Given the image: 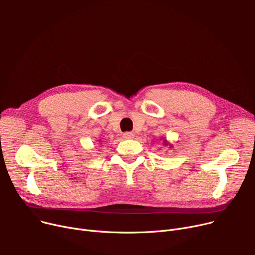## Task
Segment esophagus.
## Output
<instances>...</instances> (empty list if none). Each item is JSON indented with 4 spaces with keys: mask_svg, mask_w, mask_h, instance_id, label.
<instances>
[{
    "mask_svg": "<svg viewBox=\"0 0 255 255\" xmlns=\"http://www.w3.org/2000/svg\"><path fill=\"white\" fill-rule=\"evenodd\" d=\"M123 137L127 138V139H132L135 137V134L133 132H126L123 134Z\"/></svg>",
    "mask_w": 255,
    "mask_h": 255,
    "instance_id": "esophagus-1",
    "label": "esophagus"
}]
</instances>
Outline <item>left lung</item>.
Returning <instances> with one entry per match:
<instances>
[{"label": "left lung", "instance_id": "8db88e82", "mask_svg": "<svg viewBox=\"0 0 255 255\" xmlns=\"http://www.w3.org/2000/svg\"><path fill=\"white\" fill-rule=\"evenodd\" d=\"M163 144H164L165 146H169L170 148H171V147H173V145H172L171 143H169V142L167 141V139H166V138L163 140Z\"/></svg>", "mask_w": 255, "mask_h": 255}]
</instances>
